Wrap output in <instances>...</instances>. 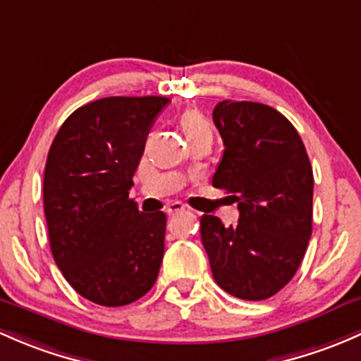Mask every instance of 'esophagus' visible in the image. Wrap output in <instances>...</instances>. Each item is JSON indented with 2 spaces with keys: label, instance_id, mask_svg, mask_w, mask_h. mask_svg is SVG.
Returning <instances> with one entry per match:
<instances>
[{
  "label": "esophagus",
  "instance_id": "34e87169",
  "mask_svg": "<svg viewBox=\"0 0 361 361\" xmlns=\"http://www.w3.org/2000/svg\"><path fill=\"white\" fill-rule=\"evenodd\" d=\"M181 211H185V204H181V202H171L169 206H168V212L169 214H176V212H181Z\"/></svg>",
  "mask_w": 361,
  "mask_h": 361
}]
</instances>
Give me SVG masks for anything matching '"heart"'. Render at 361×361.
Here are the masks:
<instances>
[{
    "instance_id": "heart-1",
    "label": "heart",
    "mask_w": 361,
    "mask_h": 361,
    "mask_svg": "<svg viewBox=\"0 0 361 361\" xmlns=\"http://www.w3.org/2000/svg\"><path fill=\"white\" fill-rule=\"evenodd\" d=\"M181 131H183L187 142H190L193 138H199V136H211L212 135V126L206 116L202 112L197 111V109H188L180 116L178 119Z\"/></svg>"
}]
</instances>
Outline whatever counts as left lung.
<instances>
[{"mask_svg": "<svg viewBox=\"0 0 361 361\" xmlns=\"http://www.w3.org/2000/svg\"><path fill=\"white\" fill-rule=\"evenodd\" d=\"M225 152L212 187L233 193L238 223L200 218V237L216 283L245 301L282 290L311 237L313 169L286 116L256 102L223 100L212 111Z\"/></svg>", "mask_w": 361, "mask_h": 361, "instance_id": "left-lung-1", "label": "left lung"}]
</instances>
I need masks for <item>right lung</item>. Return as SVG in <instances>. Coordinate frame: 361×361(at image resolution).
Segmentation results:
<instances>
[{
  "mask_svg": "<svg viewBox=\"0 0 361 361\" xmlns=\"http://www.w3.org/2000/svg\"><path fill=\"white\" fill-rule=\"evenodd\" d=\"M166 97H109L74 111L48 152L43 202L53 259L72 289L102 306L152 289L164 256L166 214L140 212L133 174Z\"/></svg>",
  "mask_w": 361,
  "mask_h": 361,
  "instance_id": "1",
  "label": "right lung"
}]
</instances>
